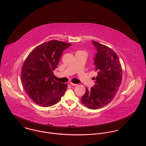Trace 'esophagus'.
<instances>
[{
    "label": "esophagus",
    "mask_w": 146,
    "mask_h": 146,
    "mask_svg": "<svg viewBox=\"0 0 146 146\" xmlns=\"http://www.w3.org/2000/svg\"><path fill=\"white\" fill-rule=\"evenodd\" d=\"M70 84H71V85H72V86H76V85H77L76 84L72 83H70Z\"/></svg>",
    "instance_id": "obj_1"
}]
</instances>
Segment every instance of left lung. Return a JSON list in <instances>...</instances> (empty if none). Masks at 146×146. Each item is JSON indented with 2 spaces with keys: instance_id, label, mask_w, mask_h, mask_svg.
<instances>
[{
  "instance_id": "1",
  "label": "left lung",
  "mask_w": 146,
  "mask_h": 146,
  "mask_svg": "<svg viewBox=\"0 0 146 146\" xmlns=\"http://www.w3.org/2000/svg\"><path fill=\"white\" fill-rule=\"evenodd\" d=\"M97 50L94 59L97 76L95 85L86 88L81 102L90 109H98L109 104L114 98L122 81V68L116 53L110 48L92 40Z\"/></svg>"
}]
</instances>
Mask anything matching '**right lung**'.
I'll return each mask as SVG.
<instances>
[{"label":"right lung","instance_id":"obj_1","mask_svg":"<svg viewBox=\"0 0 146 146\" xmlns=\"http://www.w3.org/2000/svg\"><path fill=\"white\" fill-rule=\"evenodd\" d=\"M71 45L58 40L44 42L34 48L22 66L21 82L29 97L42 107L60 101L67 88V84L53 79L54 70L63 52Z\"/></svg>","mask_w":146,"mask_h":146}]
</instances>
